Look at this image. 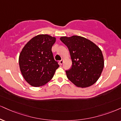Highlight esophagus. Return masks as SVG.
Here are the masks:
<instances>
[{
    "label": "esophagus",
    "mask_w": 121,
    "mask_h": 121,
    "mask_svg": "<svg viewBox=\"0 0 121 121\" xmlns=\"http://www.w3.org/2000/svg\"><path fill=\"white\" fill-rule=\"evenodd\" d=\"M63 62H64L63 60H60L59 61V63H60V65H62V64H63Z\"/></svg>",
    "instance_id": "1"
}]
</instances>
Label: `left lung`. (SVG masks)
I'll list each match as a JSON object with an SVG mask.
<instances>
[{"label": "left lung", "instance_id": "1", "mask_svg": "<svg viewBox=\"0 0 121 121\" xmlns=\"http://www.w3.org/2000/svg\"><path fill=\"white\" fill-rule=\"evenodd\" d=\"M60 40L68 47L72 61L71 69L66 71L68 79L81 88L95 83L104 66V57L100 48L81 36L61 37Z\"/></svg>", "mask_w": 121, "mask_h": 121}]
</instances>
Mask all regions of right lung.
Here are the masks:
<instances>
[{"label": "right lung", "instance_id": "right-lung-1", "mask_svg": "<svg viewBox=\"0 0 121 121\" xmlns=\"http://www.w3.org/2000/svg\"><path fill=\"white\" fill-rule=\"evenodd\" d=\"M56 39L48 34H39L27 42L22 49L18 59L20 71L31 86L40 87L47 83L59 67L52 52Z\"/></svg>", "mask_w": 121, "mask_h": 121}]
</instances>
